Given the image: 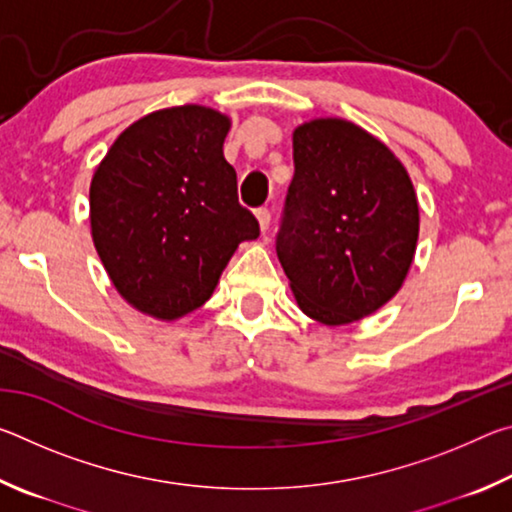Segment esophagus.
<instances>
[{
  "instance_id": "1",
  "label": "esophagus",
  "mask_w": 512,
  "mask_h": 512,
  "mask_svg": "<svg viewBox=\"0 0 512 512\" xmlns=\"http://www.w3.org/2000/svg\"><path fill=\"white\" fill-rule=\"evenodd\" d=\"M255 216H257L259 230H262V232H266L268 228H271V212H268V210H266V207H262V210H257V212H255Z\"/></svg>"
}]
</instances>
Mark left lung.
<instances>
[{"instance_id": "obj_1", "label": "left lung", "mask_w": 512, "mask_h": 512, "mask_svg": "<svg viewBox=\"0 0 512 512\" xmlns=\"http://www.w3.org/2000/svg\"><path fill=\"white\" fill-rule=\"evenodd\" d=\"M293 167L277 257L298 307L329 327L375 314L402 289L418 246L409 171L339 117L293 131Z\"/></svg>"}]
</instances>
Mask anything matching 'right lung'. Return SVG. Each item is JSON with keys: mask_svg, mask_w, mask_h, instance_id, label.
Wrapping results in <instances>:
<instances>
[{"mask_svg": "<svg viewBox=\"0 0 512 512\" xmlns=\"http://www.w3.org/2000/svg\"><path fill=\"white\" fill-rule=\"evenodd\" d=\"M230 117L196 106L137 119L94 169V248L128 305L178 320L205 305L223 268L259 223L237 198L223 158Z\"/></svg>", "mask_w": 512, "mask_h": 512, "instance_id": "add662e5", "label": "right lung"}]
</instances>
